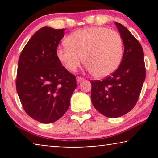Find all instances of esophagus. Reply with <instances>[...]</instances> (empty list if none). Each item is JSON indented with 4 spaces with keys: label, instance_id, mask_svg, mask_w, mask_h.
I'll use <instances>...</instances> for the list:
<instances>
[{
    "label": "esophagus",
    "instance_id": "obj_1",
    "mask_svg": "<svg viewBox=\"0 0 158 158\" xmlns=\"http://www.w3.org/2000/svg\"><path fill=\"white\" fill-rule=\"evenodd\" d=\"M84 80V78L83 77H77V81L78 82H80V81Z\"/></svg>",
    "mask_w": 158,
    "mask_h": 158
}]
</instances>
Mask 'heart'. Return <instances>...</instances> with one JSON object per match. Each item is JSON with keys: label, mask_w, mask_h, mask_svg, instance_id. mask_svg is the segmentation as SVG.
Wrapping results in <instances>:
<instances>
[{"label": "heart", "mask_w": 158, "mask_h": 158, "mask_svg": "<svg viewBox=\"0 0 158 158\" xmlns=\"http://www.w3.org/2000/svg\"><path fill=\"white\" fill-rule=\"evenodd\" d=\"M65 41L66 44L57 48L56 55L70 72H75L84 61L87 70L95 77H106L113 73L122 61V38L117 32L106 27L80 29L69 35Z\"/></svg>", "instance_id": "b5f03b06"}]
</instances>
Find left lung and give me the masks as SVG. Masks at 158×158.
Masks as SVG:
<instances>
[{"label": "left lung", "mask_w": 158, "mask_h": 158, "mask_svg": "<svg viewBox=\"0 0 158 158\" xmlns=\"http://www.w3.org/2000/svg\"><path fill=\"white\" fill-rule=\"evenodd\" d=\"M124 44L119 68L110 76L91 80V101L94 108L110 118L121 117L133 109L146 79L142 46L126 27L115 22Z\"/></svg>", "instance_id": "obj_1"}]
</instances>
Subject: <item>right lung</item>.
Masks as SVG:
<instances>
[{"label":"right lung","instance_id":"add662e5","mask_svg":"<svg viewBox=\"0 0 158 158\" xmlns=\"http://www.w3.org/2000/svg\"><path fill=\"white\" fill-rule=\"evenodd\" d=\"M64 29L44 27L32 36L21 52L16 90L25 112L42 123L56 122L70 106L76 77L56 55Z\"/></svg>","mask_w":158,"mask_h":158}]
</instances>
